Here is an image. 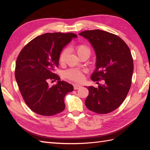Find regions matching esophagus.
<instances>
[{"mask_svg": "<svg viewBox=\"0 0 150 150\" xmlns=\"http://www.w3.org/2000/svg\"><path fill=\"white\" fill-rule=\"evenodd\" d=\"M81 87V86L79 84H75L74 86H73V88H74L75 90H78V89H79Z\"/></svg>", "mask_w": 150, "mask_h": 150, "instance_id": "34e87169", "label": "esophagus"}]
</instances>
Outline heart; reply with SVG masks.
I'll list each match as a JSON object with an SVG mask.
<instances>
[{"label":"heart","mask_w":150,"mask_h":150,"mask_svg":"<svg viewBox=\"0 0 150 150\" xmlns=\"http://www.w3.org/2000/svg\"><path fill=\"white\" fill-rule=\"evenodd\" d=\"M75 52L77 54V55L81 57L83 55L90 56V47L84 44H79V45L75 47ZM68 53L67 50H64L60 54L59 60L60 62H63L65 60L66 57ZM65 75L67 78L75 82H81L83 79V73L81 69L77 68H73L68 69L65 73Z\"/></svg>","instance_id":"heart-1"}]
</instances>
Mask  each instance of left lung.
<instances>
[{
	"label": "left lung",
	"mask_w": 150,
	"mask_h": 150,
	"mask_svg": "<svg viewBox=\"0 0 150 150\" xmlns=\"http://www.w3.org/2000/svg\"><path fill=\"white\" fill-rule=\"evenodd\" d=\"M79 35L90 42L96 55V68L91 79L104 81L97 88L86 87L89 95L86 106L98 114L110 113L122 104L131 87L133 72L131 52L122 39L107 31L88 30Z\"/></svg>",
	"instance_id": "left-lung-1"
}]
</instances>
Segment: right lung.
<instances>
[{
  "label": "right lung",
  "instance_id": "obj_1",
  "mask_svg": "<svg viewBox=\"0 0 150 150\" xmlns=\"http://www.w3.org/2000/svg\"><path fill=\"white\" fill-rule=\"evenodd\" d=\"M77 36L73 33H47L35 38L19 53L15 79L25 103L40 115L52 116L65 108V95L73 90L71 84L60 81L54 73L62 49ZM50 79L58 80L52 87Z\"/></svg>",
  "mask_w": 150,
  "mask_h": 150
}]
</instances>
